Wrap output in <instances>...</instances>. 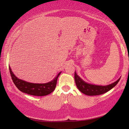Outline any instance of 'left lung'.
I'll list each match as a JSON object with an SVG mask.
<instances>
[{
	"label": "left lung",
	"instance_id": "1",
	"mask_svg": "<svg viewBox=\"0 0 129 129\" xmlns=\"http://www.w3.org/2000/svg\"><path fill=\"white\" fill-rule=\"evenodd\" d=\"M119 78L117 81L107 86H99L87 83L82 80L76 73H75V80L77 87L81 92L88 96H96L105 93L113 88L119 82Z\"/></svg>",
	"mask_w": 129,
	"mask_h": 129
}]
</instances>
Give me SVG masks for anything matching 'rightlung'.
<instances>
[{
    "label": "right lung",
    "mask_w": 129,
    "mask_h": 129,
    "mask_svg": "<svg viewBox=\"0 0 129 129\" xmlns=\"http://www.w3.org/2000/svg\"><path fill=\"white\" fill-rule=\"evenodd\" d=\"M9 71L14 84L19 90L26 94L37 96H46L53 92L55 89L58 77L61 73L60 72L53 80L46 83H32L17 78L12 72L10 67Z\"/></svg>",
    "instance_id": "obj_1"
}]
</instances>
